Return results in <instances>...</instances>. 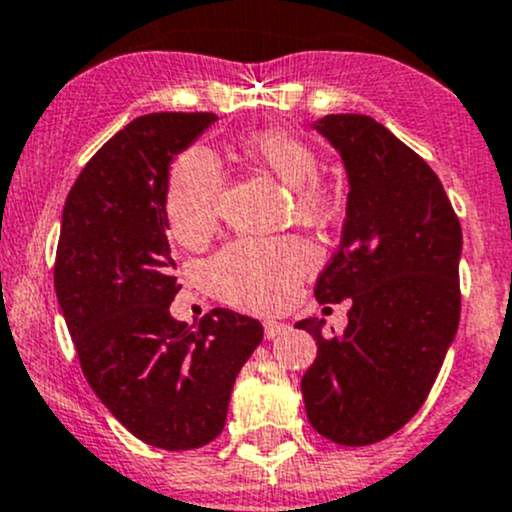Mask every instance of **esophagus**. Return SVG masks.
<instances>
[{"label":"esophagus","instance_id":"34e87169","mask_svg":"<svg viewBox=\"0 0 512 512\" xmlns=\"http://www.w3.org/2000/svg\"><path fill=\"white\" fill-rule=\"evenodd\" d=\"M287 331H289V326L282 324V321H265V338L284 336Z\"/></svg>","mask_w":512,"mask_h":512}]
</instances>
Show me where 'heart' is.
Returning a JSON list of instances; mask_svg holds the SVG:
<instances>
[{
	"instance_id": "heart-1",
	"label": "heart",
	"mask_w": 512,
	"mask_h": 512,
	"mask_svg": "<svg viewBox=\"0 0 512 512\" xmlns=\"http://www.w3.org/2000/svg\"><path fill=\"white\" fill-rule=\"evenodd\" d=\"M242 152L277 176L294 193V213L301 220H321L331 213L333 196L319 181L321 159L297 134L265 129L245 137ZM220 166L206 149H188L171 166L166 188V218L179 240L198 242L215 225ZM314 267L306 242L238 240L218 252L206 267V282L218 299L247 311L279 309L304 274Z\"/></svg>"
}]
</instances>
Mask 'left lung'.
<instances>
[{
	"label": "left lung",
	"instance_id": "left-lung-1",
	"mask_svg": "<svg viewBox=\"0 0 512 512\" xmlns=\"http://www.w3.org/2000/svg\"><path fill=\"white\" fill-rule=\"evenodd\" d=\"M348 174L341 245L316 279L319 304L351 299L341 336L324 319L301 378L306 417L321 437L368 446L405 427L427 400L459 328L461 225L429 164L368 115L314 122Z\"/></svg>",
	"mask_w": 512,
	"mask_h": 512
}]
</instances>
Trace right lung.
I'll return each instance as SVG.
<instances>
[{
	"mask_svg": "<svg viewBox=\"0 0 512 512\" xmlns=\"http://www.w3.org/2000/svg\"><path fill=\"white\" fill-rule=\"evenodd\" d=\"M213 112H152L98 149L63 206L53 284L85 380L144 444L198 449L223 432L230 392L262 324L213 309L188 326L169 314L181 284L166 188L176 154Z\"/></svg>",
	"mask_w": 512,
	"mask_h": 512,
	"instance_id": "add662e5",
	"label": "right lung"
}]
</instances>
